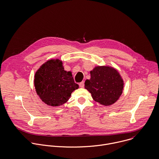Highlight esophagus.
Segmentation results:
<instances>
[{"label":"esophagus","mask_w":159,"mask_h":159,"mask_svg":"<svg viewBox=\"0 0 159 159\" xmlns=\"http://www.w3.org/2000/svg\"><path fill=\"white\" fill-rule=\"evenodd\" d=\"M79 86H80V87H81V88H84V81L81 82L79 84Z\"/></svg>","instance_id":"esophagus-1"}]
</instances>
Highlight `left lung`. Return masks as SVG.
I'll return each instance as SVG.
<instances>
[{
    "mask_svg": "<svg viewBox=\"0 0 159 159\" xmlns=\"http://www.w3.org/2000/svg\"><path fill=\"white\" fill-rule=\"evenodd\" d=\"M90 79L85 82V89L95 102L110 106L119 99L124 82L117 70L110 66H97L90 71Z\"/></svg>",
    "mask_w": 159,
    "mask_h": 159,
    "instance_id": "1",
    "label": "left lung"
}]
</instances>
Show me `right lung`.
I'll return each instance as SVG.
<instances>
[{
	"label": "right lung",
	"mask_w": 159,
	"mask_h": 159,
	"mask_svg": "<svg viewBox=\"0 0 159 159\" xmlns=\"http://www.w3.org/2000/svg\"><path fill=\"white\" fill-rule=\"evenodd\" d=\"M34 84L41 100L52 107L66 103L71 93L79 87L74 82L72 72L66 71L62 62L58 59L48 61L38 69Z\"/></svg>",
	"instance_id": "right-lung-1"
}]
</instances>
